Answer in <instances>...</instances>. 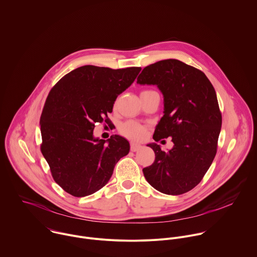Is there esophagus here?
Returning <instances> with one entry per match:
<instances>
[{"instance_id": "obj_1", "label": "esophagus", "mask_w": 257, "mask_h": 257, "mask_svg": "<svg viewBox=\"0 0 257 257\" xmlns=\"http://www.w3.org/2000/svg\"><path fill=\"white\" fill-rule=\"evenodd\" d=\"M142 149V146L141 145H139V144H131V151L132 152H138V151H140Z\"/></svg>"}]
</instances>
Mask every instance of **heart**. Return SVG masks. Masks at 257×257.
<instances>
[{
  "label": "heart",
  "mask_w": 257,
  "mask_h": 257,
  "mask_svg": "<svg viewBox=\"0 0 257 257\" xmlns=\"http://www.w3.org/2000/svg\"><path fill=\"white\" fill-rule=\"evenodd\" d=\"M148 126L136 120H128L122 123L119 127L120 133L132 141H141L147 135Z\"/></svg>",
  "instance_id": "obj_1"
}]
</instances>
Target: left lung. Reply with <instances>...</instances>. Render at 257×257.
Wrapping results in <instances>:
<instances>
[{
    "label": "left lung",
    "mask_w": 257,
    "mask_h": 257,
    "mask_svg": "<svg viewBox=\"0 0 257 257\" xmlns=\"http://www.w3.org/2000/svg\"><path fill=\"white\" fill-rule=\"evenodd\" d=\"M137 82L163 92L165 114L153 139L172 137L174 143L169 152L149 145L155 161L143 169L145 178L164 194L187 193L202 181L217 153L222 114L216 91L203 71L176 59L145 67Z\"/></svg>",
    "instance_id": "obj_1"
}]
</instances>
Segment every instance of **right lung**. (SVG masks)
<instances>
[{
    "label": "right lung",
    "mask_w": 257,
    "mask_h": 257,
    "mask_svg": "<svg viewBox=\"0 0 257 257\" xmlns=\"http://www.w3.org/2000/svg\"><path fill=\"white\" fill-rule=\"evenodd\" d=\"M141 67L111 69L78 67L50 90L40 117L41 153L54 181L68 194L84 197L100 190L114 166L130 151L116 135L105 141L93 138L96 123H108L113 103L136 79Z\"/></svg>",
    "instance_id": "obj_1"
}]
</instances>
